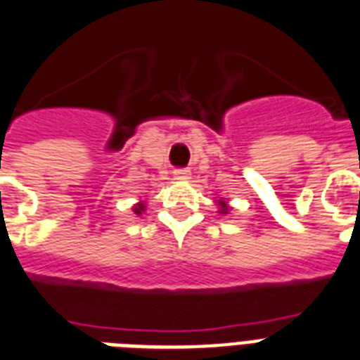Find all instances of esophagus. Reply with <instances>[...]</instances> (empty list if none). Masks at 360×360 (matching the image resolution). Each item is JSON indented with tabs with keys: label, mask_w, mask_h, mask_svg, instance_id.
<instances>
[{
	"label": "esophagus",
	"mask_w": 360,
	"mask_h": 360,
	"mask_svg": "<svg viewBox=\"0 0 360 360\" xmlns=\"http://www.w3.org/2000/svg\"><path fill=\"white\" fill-rule=\"evenodd\" d=\"M174 179L175 181H186L191 179V172L186 168H179V169H174Z\"/></svg>",
	"instance_id": "1"
}]
</instances>
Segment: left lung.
<instances>
[{
	"label": "left lung",
	"mask_w": 360,
	"mask_h": 360,
	"mask_svg": "<svg viewBox=\"0 0 360 360\" xmlns=\"http://www.w3.org/2000/svg\"><path fill=\"white\" fill-rule=\"evenodd\" d=\"M217 203H219V213L220 214H228L231 211L230 203L226 202L224 198H220V200H217Z\"/></svg>",
	"instance_id": "1"
}]
</instances>
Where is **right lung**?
Segmentation results:
<instances>
[{
    "label": "right lung",
    "instance_id": "add662e5",
    "mask_svg": "<svg viewBox=\"0 0 360 360\" xmlns=\"http://www.w3.org/2000/svg\"><path fill=\"white\" fill-rule=\"evenodd\" d=\"M132 211H134V213L140 217V214L146 211V202H143V200H140L138 203H134V205H132Z\"/></svg>",
    "mask_w": 360,
    "mask_h": 360
}]
</instances>
